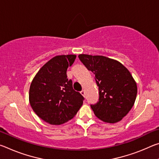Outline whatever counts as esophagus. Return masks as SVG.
<instances>
[{"mask_svg": "<svg viewBox=\"0 0 159 159\" xmlns=\"http://www.w3.org/2000/svg\"><path fill=\"white\" fill-rule=\"evenodd\" d=\"M80 94H81V95H82L83 97H85V93L84 90H82L81 92H80Z\"/></svg>", "mask_w": 159, "mask_h": 159, "instance_id": "esophagus-1", "label": "esophagus"}]
</instances>
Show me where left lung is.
<instances>
[{
    "mask_svg": "<svg viewBox=\"0 0 159 159\" xmlns=\"http://www.w3.org/2000/svg\"><path fill=\"white\" fill-rule=\"evenodd\" d=\"M80 61L95 74L99 101L91 104L102 121L114 123L128 114L135 102L138 88L130 71L121 63L100 55H79Z\"/></svg>",
    "mask_w": 159,
    "mask_h": 159,
    "instance_id": "obj_1",
    "label": "left lung"
}]
</instances>
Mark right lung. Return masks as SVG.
I'll return each instance as SVG.
<instances>
[{"label":"right lung","instance_id":"obj_1","mask_svg":"<svg viewBox=\"0 0 159 159\" xmlns=\"http://www.w3.org/2000/svg\"><path fill=\"white\" fill-rule=\"evenodd\" d=\"M76 55L55 56L43 66L31 83L29 103L39 117L51 125H61L77 114L84 98L73 89L66 71Z\"/></svg>","mask_w":159,"mask_h":159}]
</instances>
